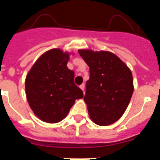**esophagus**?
Instances as JSON below:
<instances>
[{"instance_id":"obj_1","label":"esophagus","mask_w":160,"mask_h":160,"mask_svg":"<svg viewBox=\"0 0 160 160\" xmlns=\"http://www.w3.org/2000/svg\"><path fill=\"white\" fill-rule=\"evenodd\" d=\"M80 87V89H81V90H82L83 92H84V89H85V85H84V84H82V85H81V86H80V87Z\"/></svg>"}]
</instances>
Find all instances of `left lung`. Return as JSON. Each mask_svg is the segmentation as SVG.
Listing matches in <instances>:
<instances>
[{
  "instance_id": "obj_1",
  "label": "left lung",
  "mask_w": 160,
  "mask_h": 160,
  "mask_svg": "<svg viewBox=\"0 0 160 160\" xmlns=\"http://www.w3.org/2000/svg\"><path fill=\"white\" fill-rule=\"evenodd\" d=\"M78 53L90 67L84 96L89 115L98 125H111L122 117L131 101V70L111 52L80 49Z\"/></svg>"
}]
</instances>
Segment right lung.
I'll list each match as a JSON object with an SVG mask.
<instances>
[{
  "mask_svg": "<svg viewBox=\"0 0 160 160\" xmlns=\"http://www.w3.org/2000/svg\"><path fill=\"white\" fill-rule=\"evenodd\" d=\"M68 53L59 49L46 52L37 60L25 79L28 102L36 116L49 123L66 118L83 92L73 82L74 72L67 67Z\"/></svg>",
  "mask_w": 160,
  "mask_h": 160,
  "instance_id": "1",
  "label": "right lung"
}]
</instances>
